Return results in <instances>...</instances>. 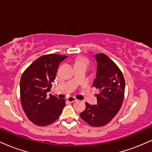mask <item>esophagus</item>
I'll return each instance as SVG.
<instances>
[{
  "label": "esophagus",
  "instance_id": "esophagus-1",
  "mask_svg": "<svg viewBox=\"0 0 152 152\" xmlns=\"http://www.w3.org/2000/svg\"><path fill=\"white\" fill-rule=\"evenodd\" d=\"M76 100H77V99L75 98V97H73V96H70L67 99V102L69 103L74 102H76Z\"/></svg>",
  "mask_w": 152,
  "mask_h": 152
}]
</instances>
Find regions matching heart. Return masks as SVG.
Instances as JSON below:
<instances>
[{
	"instance_id": "b5f03b06",
	"label": "heart",
	"mask_w": 152,
	"mask_h": 152,
	"mask_svg": "<svg viewBox=\"0 0 152 152\" xmlns=\"http://www.w3.org/2000/svg\"><path fill=\"white\" fill-rule=\"evenodd\" d=\"M81 62H86V63H88V61H87L86 59H85V58H81V59H80L79 61H78L76 64H78V63H81Z\"/></svg>"
}]
</instances>
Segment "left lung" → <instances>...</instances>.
<instances>
[{
    "instance_id": "1",
    "label": "left lung",
    "mask_w": 152,
    "mask_h": 152,
    "mask_svg": "<svg viewBox=\"0 0 152 152\" xmlns=\"http://www.w3.org/2000/svg\"><path fill=\"white\" fill-rule=\"evenodd\" d=\"M97 61L96 77L93 86L98 88L96 105L86 103V109L80 114L84 121L93 127L109 124L122 106L125 91V80L119 68L106 54L95 55Z\"/></svg>"
}]
</instances>
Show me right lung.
I'll return each instance as SVG.
<instances>
[{"mask_svg":"<svg viewBox=\"0 0 152 152\" xmlns=\"http://www.w3.org/2000/svg\"><path fill=\"white\" fill-rule=\"evenodd\" d=\"M66 58L56 53L41 56L23 73L20 81L21 106L28 118L37 126H47L58 119L66 105L64 99L50 94L47 96V93L59 64Z\"/></svg>","mask_w":152,"mask_h":152,"instance_id":"right-lung-1","label":"right lung"}]
</instances>
